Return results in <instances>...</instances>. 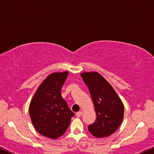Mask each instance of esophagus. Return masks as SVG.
Instances as JSON below:
<instances>
[{
	"mask_svg": "<svg viewBox=\"0 0 154 154\" xmlns=\"http://www.w3.org/2000/svg\"><path fill=\"white\" fill-rule=\"evenodd\" d=\"M82 115V112H79L76 114V116H77V117H80Z\"/></svg>",
	"mask_w": 154,
	"mask_h": 154,
	"instance_id": "1",
	"label": "esophagus"
}]
</instances>
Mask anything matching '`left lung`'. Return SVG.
Wrapping results in <instances>:
<instances>
[{
	"mask_svg": "<svg viewBox=\"0 0 154 154\" xmlns=\"http://www.w3.org/2000/svg\"><path fill=\"white\" fill-rule=\"evenodd\" d=\"M80 75L90 91L97 114L94 123L88 126L89 131L97 138L109 137L123 121V102L112 85L100 73L86 72Z\"/></svg>",
	"mask_w": 154,
	"mask_h": 154,
	"instance_id": "1",
	"label": "left lung"
}]
</instances>
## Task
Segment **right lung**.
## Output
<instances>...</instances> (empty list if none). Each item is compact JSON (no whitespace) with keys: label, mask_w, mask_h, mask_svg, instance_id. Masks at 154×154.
<instances>
[{"label":"right lung","mask_w":154,"mask_h":154,"mask_svg":"<svg viewBox=\"0 0 154 154\" xmlns=\"http://www.w3.org/2000/svg\"><path fill=\"white\" fill-rule=\"evenodd\" d=\"M69 72H53L38 87L29 106V114L36 131L56 139L63 136L75 114L61 95V88Z\"/></svg>","instance_id":"obj_1"}]
</instances>
